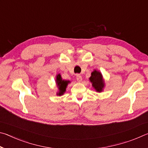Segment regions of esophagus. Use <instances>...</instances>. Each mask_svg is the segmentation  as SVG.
Masks as SVG:
<instances>
[{"label":"esophagus","mask_w":148,"mask_h":148,"mask_svg":"<svg viewBox=\"0 0 148 148\" xmlns=\"http://www.w3.org/2000/svg\"><path fill=\"white\" fill-rule=\"evenodd\" d=\"M76 79H77V81L79 82H82V76H80L79 74H77V76H76Z\"/></svg>","instance_id":"1"}]
</instances>
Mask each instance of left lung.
I'll return each instance as SVG.
<instances>
[{
  "label": "left lung",
  "mask_w": 148,
  "mask_h": 148,
  "mask_svg": "<svg viewBox=\"0 0 148 148\" xmlns=\"http://www.w3.org/2000/svg\"><path fill=\"white\" fill-rule=\"evenodd\" d=\"M89 80L92 83V86L97 92H101L103 91L104 87V82L102 77V74L98 71L95 70L92 72L91 76L89 77Z\"/></svg>",
  "instance_id": "obj_1"
}]
</instances>
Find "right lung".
<instances>
[{"label": "right lung", "instance_id": "add662e5", "mask_svg": "<svg viewBox=\"0 0 148 148\" xmlns=\"http://www.w3.org/2000/svg\"><path fill=\"white\" fill-rule=\"evenodd\" d=\"M70 82H71L69 81V80L62 79L60 74H57L56 76V84L59 89V91L57 92V95H59V96L63 95L64 92L66 91V87Z\"/></svg>", "mask_w": 148, "mask_h": 148}]
</instances>
